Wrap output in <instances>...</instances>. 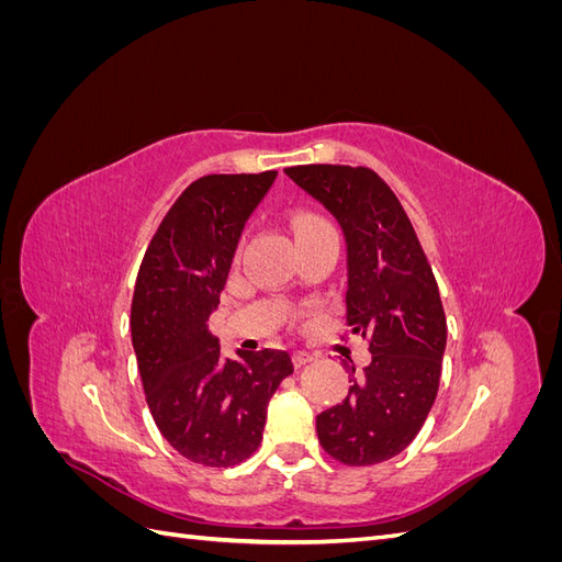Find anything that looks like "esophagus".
<instances>
[{
  "label": "esophagus",
  "mask_w": 562,
  "mask_h": 562,
  "mask_svg": "<svg viewBox=\"0 0 562 562\" xmlns=\"http://www.w3.org/2000/svg\"><path fill=\"white\" fill-rule=\"evenodd\" d=\"M312 361H314V353H310V351H293V366L295 368H302V366H307Z\"/></svg>",
  "instance_id": "esophagus-1"
}]
</instances>
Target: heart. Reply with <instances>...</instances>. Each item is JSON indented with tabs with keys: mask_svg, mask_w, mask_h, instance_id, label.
<instances>
[{
	"mask_svg": "<svg viewBox=\"0 0 562 562\" xmlns=\"http://www.w3.org/2000/svg\"><path fill=\"white\" fill-rule=\"evenodd\" d=\"M326 223V220H323L321 215H316V213H297L295 217H293V229H295V234H300V232H304V229H312V227H318V225H323Z\"/></svg>",
	"mask_w": 562,
	"mask_h": 562,
	"instance_id": "b5f03b06",
	"label": "heart"
}]
</instances>
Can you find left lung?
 I'll return each instance as SVG.
<instances>
[{"mask_svg": "<svg viewBox=\"0 0 562 562\" xmlns=\"http://www.w3.org/2000/svg\"><path fill=\"white\" fill-rule=\"evenodd\" d=\"M326 206L347 241V326L370 342L372 359L347 398L316 417L318 443L347 467L396 457L419 434L438 394L446 312L431 265L401 201L366 166L285 168Z\"/></svg>", "mask_w": 562, "mask_h": 562, "instance_id": "left-lung-1", "label": "left lung"}]
</instances>
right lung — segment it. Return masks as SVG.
<instances>
[{"label":"right lung","instance_id":"1","mask_svg":"<svg viewBox=\"0 0 562 562\" xmlns=\"http://www.w3.org/2000/svg\"><path fill=\"white\" fill-rule=\"evenodd\" d=\"M277 171L203 176L178 196L145 250L131 302V339L149 413L182 457L241 464L262 440L267 403L293 372L288 351L220 356L217 310L246 220Z\"/></svg>","mask_w":562,"mask_h":562}]
</instances>
